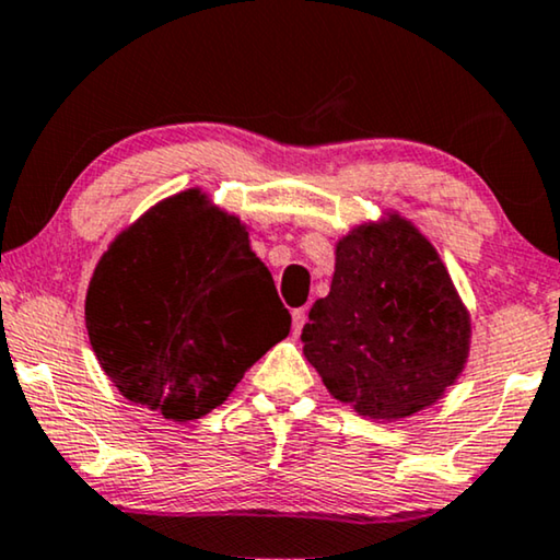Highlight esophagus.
<instances>
[{
	"label": "esophagus",
	"mask_w": 560,
	"mask_h": 560,
	"mask_svg": "<svg viewBox=\"0 0 560 560\" xmlns=\"http://www.w3.org/2000/svg\"><path fill=\"white\" fill-rule=\"evenodd\" d=\"M304 322H306V310H304V306H302V310L291 312V327H294V335L302 332Z\"/></svg>",
	"instance_id": "obj_1"
}]
</instances>
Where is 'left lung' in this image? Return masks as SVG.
Masks as SVG:
<instances>
[{
    "label": "left lung",
    "instance_id": "left-lung-1",
    "mask_svg": "<svg viewBox=\"0 0 560 560\" xmlns=\"http://www.w3.org/2000/svg\"><path fill=\"white\" fill-rule=\"evenodd\" d=\"M302 342L329 396L362 419L404 421L462 375L471 319L431 241L393 210L337 238L332 287Z\"/></svg>",
    "mask_w": 560,
    "mask_h": 560
}]
</instances>
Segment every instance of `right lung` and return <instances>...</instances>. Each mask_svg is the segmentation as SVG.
<instances>
[{
    "mask_svg": "<svg viewBox=\"0 0 560 560\" xmlns=\"http://www.w3.org/2000/svg\"><path fill=\"white\" fill-rule=\"evenodd\" d=\"M289 327L246 223L200 187L124 228L85 294V329L108 381L179 423L228 400Z\"/></svg>",
    "mask_w": 560,
    "mask_h": 560,
    "instance_id": "right-lung-1",
    "label": "right lung"
}]
</instances>
